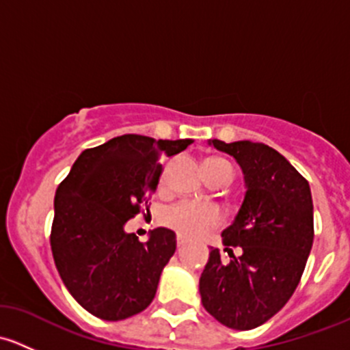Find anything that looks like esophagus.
<instances>
[{"mask_svg":"<svg viewBox=\"0 0 350 350\" xmlns=\"http://www.w3.org/2000/svg\"><path fill=\"white\" fill-rule=\"evenodd\" d=\"M185 245H186V239L181 237V235H178V249H183Z\"/></svg>","mask_w":350,"mask_h":350,"instance_id":"esophagus-1","label":"esophagus"}]
</instances>
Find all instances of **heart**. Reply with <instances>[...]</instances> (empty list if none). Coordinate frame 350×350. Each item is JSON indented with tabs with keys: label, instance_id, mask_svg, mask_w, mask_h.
<instances>
[{
	"label": "heart",
	"instance_id": "obj_1",
	"mask_svg": "<svg viewBox=\"0 0 350 350\" xmlns=\"http://www.w3.org/2000/svg\"><path fill=\"white\" fill-rule=\"evenodd\" d=\"M203 169L204 174L217 171H228L230 174H234L232 165L220 157L204 159ZM162 221L167 227L174 228L183 237L195 239L206 234L210 228L220 225L221 213L217 206H211V204H196L183 201V203H178L165 210L162 215Z\"/></svg>",
	"mask_w": 350,
	"mask_h": 350
}]
</instances>
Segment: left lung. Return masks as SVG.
Instances as JSON below:
<instances>
[{
  "label": "left lung",
  "instance_id": "8db88e82",
  "mask_svg": "<svg viewBox=\"0 0 350 350\" xmlns=\"http://www.w3.org/2000/svg\"><path fill=\"white\" fill-rule=\"evenodd\" d=\"M208 144L237 161L245 196L221 232L230 259L211 247L200 278L201 303L221 325L250 330L276 315L301 280L313 243L312 191L288 159L266 144Z\"/></svg>",
  "mask_w": 350,
  "mask_h": 350
}]
</instances>
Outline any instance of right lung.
<instances>
[{
    "label": "right lung",
    "instance_id": "obj_1",
    "mask_svg": "<svg viewBox=\"0 0 350 350\" xmlns=\"http://www.w3.org/2000/svg\"><path fill=\"white\" fill-rule=\"evenodd\" d=\"M189 144L191 139L155 140L135 133L115 137L81 152L59 185L52 254L62 283L91 315L118 322L152 303L176 250V234L159 227L140 242L125 225L157 189L162 159Z\"/></svg>",
    "mask_w": 350,
    "mask_h": 350
}]
</instances>
